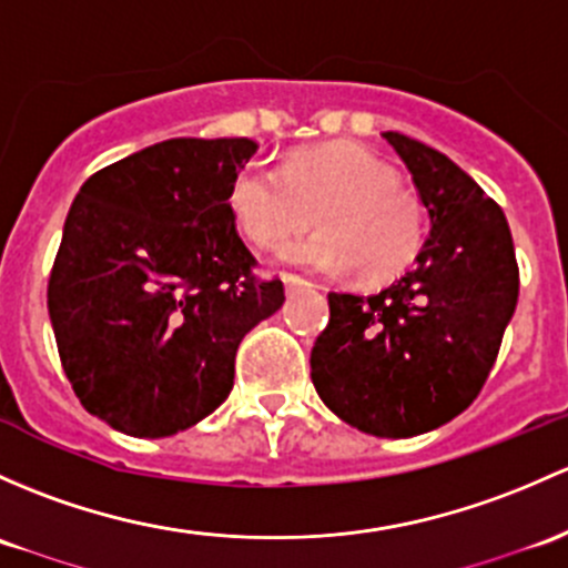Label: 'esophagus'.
I'll list each match as a JSON object with an SVG mask.
<instances>
[{"label": "esophagus", "mask_w": 568, "mask_h": 568, "mask_svg": "<svg viewBox=\"0 0 568 568\" xmlns=\"http://www.w3.org/2000/svg\"><path fill=\"white\" fill-rule=\"evenodd\" d=\"M283 283H285V291H294V288H304V285H310L307 280L304 277H300V274H291V272H285L283 274Z\"/></svg>", "instance_id": "esophagus-1"}]
</instances>
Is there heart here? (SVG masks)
<instances>
[{"label":"heart","instance_id":"heart-1","mask_svg":"<svg viewBox=\"0 0 568 568\" xmlns=\"http://www.w3.org/2000/svg\"><path fill=\"white\" fill-rule=\"evenodd\" d=\"M231 217L261 250L283 247V261L315 272H348L359 283H386L419 255L427 209L399 184L397 171L362 143L337 141L291 154L280 176L242 165L229 184Z\"/></svg>","mask_w":568,"mask_h":568}]
</instances>
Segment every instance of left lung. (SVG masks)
Returning <instances> with one entry per match:
<instances>
[{"label":"left lung","mask_w":568,"mask_h":568,"mask_svg":"<svg viewBox=\"0 0 568 568\" xmlns=\"http://www.w3.org/2000/svg\"><path fill=\"white\" fill-rule=\"evenodd\" d=\"M429 212L416 266L378 294H329L310 354L326 408L378 438L463 414L485 386L517 307L520 268L504 209L427 143L384 133Z\"/></svg>","instance_id":"left-lung-1"}]
</instances>
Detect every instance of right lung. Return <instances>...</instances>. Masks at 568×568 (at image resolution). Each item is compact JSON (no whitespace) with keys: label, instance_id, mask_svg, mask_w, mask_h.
I'll list each match as a JSON object with an SVG mask.
<instances>
[{"label":"right lung","instance_id":"obj_1","mask_svg":"<svg viewBox=\"0 0 568 568\" xmlns=\"http://www.w3.org/2000/svg\"><path fill=\"white\" fill-rule=\"evenodd\" d=\"M258 143L171 139L83 182L48 280L64 375L133 438L199 425L234 389L242 337L283 307L236 234L231 179Z\"/></svg>","mask_w":568,"mask_h":568}]
</instances>
